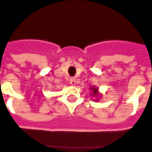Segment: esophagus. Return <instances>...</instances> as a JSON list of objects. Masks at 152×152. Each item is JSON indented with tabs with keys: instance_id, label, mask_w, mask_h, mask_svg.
<instances>
[{
	"instance_id": "esophagus-1",
	"label": "esophagus",
	"mask_w": 152,
	"mask_h": 152,
	"mask_svg": "<svg viewBox=\"0 0 152 152\" xmlns=\"http://www.w3.org/2000/svg\"><path fill=\"white\" fill-rule=\"evenodd\" d=\"M69 83L72 86H75L76 84V78H71L69 80Z\"/></svg>"
}]
</instances>
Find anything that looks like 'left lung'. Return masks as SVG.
Masks as SVG:
<instances>
[{
  "mask_svg": "<svg viewBox=\"0 0 152 152\" xmlns=\"http://www.w3.org/2000/svg\"><path fill=\"white\" fill-rule=\"evenodd\" d=\"M90 90L92 91V92H91V95H92V97H95V99L94 101L97 102L99 100L100 97H101V94L99 93V88H97V87L96 86H92L90 88Z\"/></svg>",
  "mask_w": 152,
  "mask_h": 152,
  "instance_id": "8db88e82",
  "label": "left lung"
}]
</instances>
